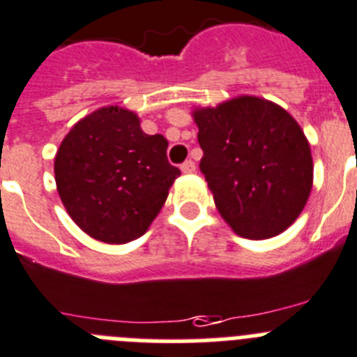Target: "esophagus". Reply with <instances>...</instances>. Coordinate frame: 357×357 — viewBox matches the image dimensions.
I'll use <instances>...</instances> for the list:
<instances>
[{
    "instance_id": "34e87169",
    "label": "esophagus",
    "mask_w": 357,
    "mask_h": 357,
    "mask_svg": "<svg viewBox=\"0 0 357 357\" xmlns=\"http://www.w3.org/2000/svg\"><path fill=\"white\" fill-rule=\"evenodd\" d=\"M196 170V163L192 160H187L183 165H181V172L183 174H192Z\"/></svg>"
}]
</instances>
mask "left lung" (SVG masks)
Masks as SVG:
<instances>
[{
    "label": "left lung",
    "mask_w": 357,
    "mask_h": 357,
    "mask_svg": "<svg viewBox=\"0 0 357 357\" xmlns=\"http://www.w3.org/2000/svg\"><path fill=\"white\" fill-rule=\"evenodd\" d=\"M214 203L236 234H281L301 214L312 188V155L296 119L275 103L241 96L194 112Z\"/></svg>",
    "instance_id": "left-lung-1"
}]
</instances>
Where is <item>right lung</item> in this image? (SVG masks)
<instances>
[{"instance_id":"obj_1","label":"right lung","mask_w":357,"mask_h":357,"mask_svg":"<svg viewBox=\"0 0 357 357\" xmlns=\"http://www.w3.org/2000/svg\"><path fill=\"white\" fill-rule=\"evenodd\" d=\"M169 142L149 136L134 112L105 107L65 136L54 161L63 205L83 232L105 243H127L151 227L179 169Z\"/></svg>"}]
</instances>
